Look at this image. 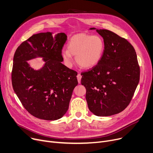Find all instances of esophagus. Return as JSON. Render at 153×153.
Returning a JSON list of instances; mask_svg holds the SVG:
<instances>
[{
    "mask_svg": "<svg viewBox=\"0 0 153 153\" xmlns=\"http://www.w3.org/2000/svg\"><path fill=\"white\" fill-rule=\"evenodd\" d=\"M77 81H78V83L80 84L81 83V78H82V76L80 74H78L77 76Z\"/></svg>",
    "mask_w": 153,
    "mask_h": 153,
    "instance_id": "1",
    "label": "esophagus"
}]
</instances>
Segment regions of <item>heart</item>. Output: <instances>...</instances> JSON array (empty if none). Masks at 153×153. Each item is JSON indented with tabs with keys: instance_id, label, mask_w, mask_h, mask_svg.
<instances>
[{
	"instance_id": "1",
	"label": "heart",
	"mask_w": 153,
	"mask_h": 153,
	"mask_svg": "<svg viewBox=\"0 0 153 153\" xmlns=\"http://www.w3.org/2000/svg\"><path fill=\"white\" fill-rule=\"evenodd\" d=\"M105 43L99 35L79 33L72 36L67 44V50L61 53L65 65L71 67L76 56V61L83 69H91L97 66L102 58Z\"/></svg>"
}]
</instances>
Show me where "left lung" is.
Masks as SVG:
<instances>
[{
    "label": "left lung",
    "mask_w": 153,
    "mask_h": 153,
    "mask_svg": "<svg viewBox=\"0 0 153 153\" xmlns=\"http://www.w3.org/2000/svg\"><path fill=\"white\" fill-rule=\"evenodd\" d=\"M89 30L103 38L105 50L97 65L81 74L88 107L99 117L117 114L129 105L139 83L137 56L133 46L114 32Z\"/></svg>",
    "instance_id": "obj_1"
}]
</instances>
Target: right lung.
<instances>
[{
	"instance_id": "obj_1",
	"label": "right lung",
	"mask_w": 153,
	"mask_h": 153,
	"mask_svg": "<svg viewBox=\"0 0 153 153\" xmlns=\"http://www.w3.org/2000/svg\"><path fill=\"white\" fill-rule=\"evenodd\" d=\"M33 35L16 50L13 59V89L23 106L33 116L56 120L68 110L74 87L78 84L75 71L61 63V53L67 39L64 33ZM42 58L45 63L35 70L27 61Z\"/></svg>"
}]
</instances>
